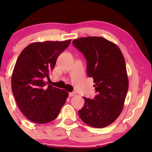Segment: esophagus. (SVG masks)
I'll return each instance as SVG.
<instances>
[{"label": "esophagus", "instance_id": "34e87169", "mask_svg": "<svg viewBox=\"0 0 152 152\" xmlns=\"http://www.w3.org/2000/svg\"><path fill=\"white\" fill-rule=\"evenodd\" d=\"M76 96V93H69V96L70 97H72V96Z\"/></svg>", "mask_w": 152, "mask_h": 152}]
</instances>
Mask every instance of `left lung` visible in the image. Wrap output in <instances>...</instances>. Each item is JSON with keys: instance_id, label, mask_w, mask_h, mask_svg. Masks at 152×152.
Here are the masks:
<instances>
[{"instance_id": "obj_1", "label": "left lung", "mask_w": 152, "mask_h": 152, "mask_svg": "<svg viewBox=\"0 0 152 152\" xmlns=\"http://www.w3.org/2000/svg\"><path fill=\"white\" fill-rule=\"evenodd\" d=\"M73 44L85 56L87 74L93 79L98 93L94 99L84 98L79 117L92 127L107 126L121 113L128 91L123 53L117 45L100 37L79 38Z\"/></svg>"}]
</instances>
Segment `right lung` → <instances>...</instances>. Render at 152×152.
Instances as JSON below:
<instances>
[{
  "label": "right lung",
  "instance_id": "right-lung-1",
  "mask_svg": "<svg viewBox=\"0 0 152 152\" xmlns=\"http://www.w3.org/2000/svg\"><path fill=\"white\" fill-rule=\"evenodd\" d=\"M71 40L45 41L29 44L14 67L12 90L17 104L24 115L36 124H46L57 118L68 97L64 90L48 85L45 79L56 59Z\"/></svg>",
  "mask_w": 152,
  "mask_h": 152
}]
</instances>
